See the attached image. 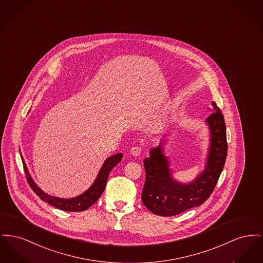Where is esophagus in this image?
I'll return each mask as SVG.
<instances>
[{"label":"esophagus","instance_id":"34e87169","mask_svg":"<svg viewBox=\"0 0 263 263\" xmlns=\"http://www.w3.org/2000/svg\"><path fill=\"white\" fill-rule=\"evenodd\" d=\"M141 152H142V148H141L140 146L132 147L131 150H130V154L132 155V156H134V157L139 156V155L141 154Z\"/></svg>","mask_w":263,"mask_h":263}]
</instances>
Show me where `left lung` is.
Wrapping results in <instances>:
<instances>
[{
    "mask_svg": "<svg viewBox=\"0 0 263 263\" xmlns=\"http://www.w3.org/2000/svg\"><path fill=\"white\" fill-rule=\"evenodd\" d=\"M213 113L204 120L210 131V145L204 169L190 183L174 179L170 160L164 154V140L150 150L144 160L146 181L142 201L155 215L176 216L190 209L200 206L213 193L228 154L227 130L223 115L216 102H212Z\"/></svg>",
    "mask_w": 263,
    "mask_h": 263,
    "instance_id": "obj_1",
    "label": "left lung"
}]
</instances>
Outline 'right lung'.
<instances>
[{"label": "right lung", "mask_w": 263, "mask_h": 263, "mask_svg": "<svg viewBox=\"0 0 263 263\" xmlns=\"http://www.w3.org/2000/svg\"><path fill=\"white\" fill-rule=\"evenodd\" d=\"M122 157H123L122 153H118V154L113 155V156L107 158L104 161L101 169L97 174L95 181L93 182L92 185L89 186V189L86 190L81 195H79L78 197H74V198H71V199H62V198H58V197L47 195V193H45L31 179V174L29 172V169H28L23 157H22V161H23L27 180L31 185V190L43 201H46L47 203H49L60 210L65 211V212H82V211L87 210L89 206H91L93 203L96 202L97 200L100 198V196L102 195V193L106 186L110 172L122 160Z\"/></svg>", "instance_id": "obj_1"}]
</instances>
